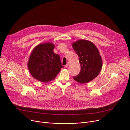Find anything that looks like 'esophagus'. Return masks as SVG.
<instances>
[{
	"instance_id": "1",
	"label": "esophagus",
	"mask_w": 130,
	"mask_h": 130,
	"mask_svg": "<svg viewBox=\"0 0 130 130\" xmlns=\"http://www.w3.org/2000/svg\"><path fill=\"white\" fill-rule=\"evenodd\" d=\"M69 62H67V64H66V65H65V67H66V68L68 67V66H69Z\"/></svg>"
}]
</instances>
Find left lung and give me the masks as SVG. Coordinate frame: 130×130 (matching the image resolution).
Returning <instances> with one entry per match:
<instances>
[{
	"instance_id": "8db88e82",
	"label": "left lung",
	"mask_w": 130,
	"mask_h": 130,
	"mask_svg": "<svg viewBox=\"0 0 130 130\" xmlns=\"http://www.w3.org/2000/svg\"><path fill=\"white\" fill-rule=\"evenodd\" d=\"M72 47L79 57L80 65V71L73 79L80 84L92 81L98 75L102 67V60L97 47L85 39L74 42Z\"/></svg>"
}]
</instances>
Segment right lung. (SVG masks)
<instances>
[{"label": "right lung", "instance_id": "obj_1", "mask_svg": "<svg viewBox=\"0 0 130 130\" xmlns=\"http://www.w3.org/2000/svg\"><path fill=\"white\" fill-rule=\"evenodd\" d=\"M55 45L51 42L40 43L34 47L28 62L31 75L37 80L47 83L55 78L62 65L60 56L54 53Z\"/></svg>", "mask_w": 130, "mask_h": 130}]
</instances>
